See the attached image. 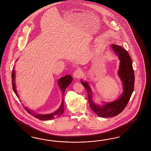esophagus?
Masks as SVG:
<instances>
[{
    "label": "esophagus",
    "instance_id": "34e87169",
    "mask_svg": "<svg viewBox=\"0 0 151 151\" xmlns=\"http://www.w3.org/2000/svg\"><path fill=\"white\" fill-rule=\"evenodd\" d=\"M82 75V71L80 69L76 70V71H74L73 73V76L74 78H81Z\"/></svg>",
    "mask_w": 151,
    "mask_h": 151
}]
</instances>
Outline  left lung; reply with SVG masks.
I'll return each instance as SVG.
<instances>
[{
  "label": "left lung",
  "mask_w": 151,
  "mask_h": 151,
  "mask_svg": "<svg viewBox=\"0 0 151 151\" xmlns=\"http://www.w3.org/2000/svg\"><path fill=\"white\" fill-rule=\"evenodd\" d=\"M112 47L114 52L119 56L121 61L119 75L123 83L124 91L120 98L114 102L104 104V105H97L92 101L91 91L87 82H81L82 85L87 90L88 95V100L91 109L99 116L104 118L114 117L122 112L132 94L134 85L132 61L128 52L121 46L112 44Z\"/></svg>",
  "instance_id": "left-lung-1"
}]
</instances>
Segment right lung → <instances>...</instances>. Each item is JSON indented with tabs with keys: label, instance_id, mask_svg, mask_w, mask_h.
I'll return each instance as SVG.
<instances>
[{
	"label": "right lung",
	"instance_id": "obj_1",
	"mask_svg": "<svg viewBox=\"0 0 151 151\" xmlns=\"http://www.w3.org/2000/svg\"><path fill=\"white\" fill-rule=\"evenodd\" d=\"M14 68H13V71H12V86H13V89L14 90L15 93L16 94L17 96L18 97V95L17 94V92L16 91V88H15V81H14V78H15V73H14ZM73 81V78L70 75H66L65 77L60 78L59 80V86L60 88L61 89V91L63 92V94L64 95V92L65 89L66 88V87L69 86V85ZM25 109L27 111V112L29 114L32 115L34 117H35V118L40 119V120H50V119H55L56 117H59L60 116H61V114H63L64 111V101H62V103L61 104V106L59 107V109L57 110L56 111H55V112L51 114H35L34 113H32V111H31L30 110H28L27 108L25 107Z\"/></svg>",
	"mask_w": 151,
	"mask_h": 151
}]
</instances>
